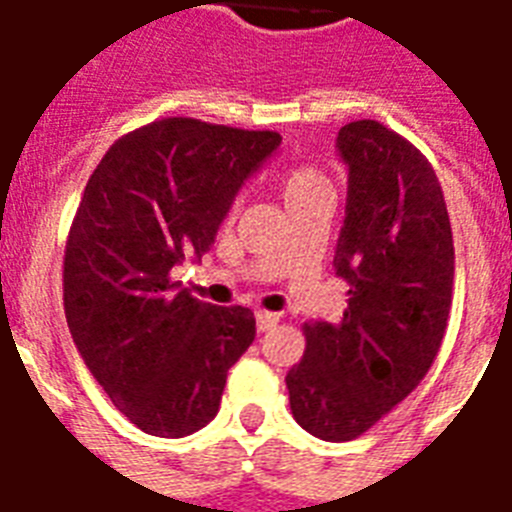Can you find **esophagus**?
Segmentation results:
<instances>
[{
  "mask_svg": "<svg viewBox=\"0 0 512 512\" xmlns=\"http://www.w3.org/2000/svg\"><path fill=\"white\" fill-rule=\"evenodd\" d=\"M255 321H257V329L260 332H268L279 324V313H271V311H255Z\"/></svg>",
  "mask_w": 512,
  "mask_h": 512,
  "instance_id": "esophagus-1",
  "label": "esophagus"
}]
</instances>
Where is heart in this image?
<instances>
[{
	"mask_svg": "<svg viewBox=\"0 0 512 512\" xmlns=\"http://www.w3.org/2000/svg\"><path fill=\"white\" fill-rule=\"evenodd\" d=\"M281 193L287 207H295L300 201H308L319 193H329V180L316 167H292L281 180Z\"/></svg>",
	"mask_w": 512,
	"mask_h": 512,
	"instance_id": "b5f03b06",
	"label": "heart"
}]
</instances>
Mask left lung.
<instances>
[{
	"instance_id": "left-lung-1",
	"label": "left lung",
	"mask_w": 512,
	"mask_h": 512,
	"mask_svg": "<svg viewBox=\"0 0 512 512\" xmlns=\"http://www.w3.org/2000/svg\"><path fill=\"white\" fill-rule=\"evenodd\" d=\"M337 151L348 201L335 271L348 284L340 321H308L287 374L300 428L353 441L404 401L436 361L452 311L454 244L430 162L374 119L345 124Z\"/></svg>"
}]
</instances>
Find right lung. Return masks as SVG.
Instances as JSON below:
<instances>
[{
    "label": "right lung",
    "mask_w": 512,
    "mask_h": 512,
    "mask_svg": "<svg viewBox=\"0 0 512 512\" xmlns=\"http://www.w3.org/2000/svg\"><path fill=\"white\" fill-rule=\"evenodd\" d=\"M279 143L271 130L170 116L122 135L87 180L63 257L66 321L92 377L143 433L204 428L255 340L249 308L175 292L170 273L215 244Z\"/></svg>",
    "instance_id": "1"
}]
</instances>
